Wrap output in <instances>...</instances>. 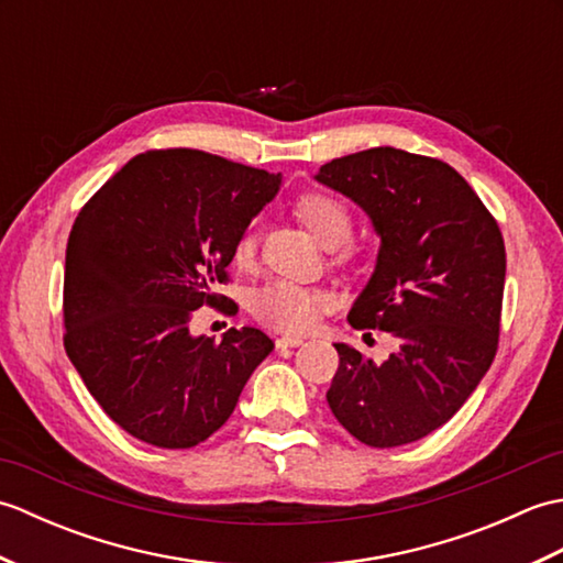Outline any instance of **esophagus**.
Masks as SVG:
<instances>
[{
  "label": "esophagus",
  "instance_id": "obj_1",
  "mask_svg": "<svg viewBox=\"0 0 563 563\" xmlns=\"http://www.w3.org/2000/svg\"><path fill=\"white\" fill-rule=\"evenodd\" d=\"M275 343H278V349H297V345L305 343V339L302 336H280Z\"/></svg>",
  "mask_w": 563,
  "mask_h": 563
}]
</instances>
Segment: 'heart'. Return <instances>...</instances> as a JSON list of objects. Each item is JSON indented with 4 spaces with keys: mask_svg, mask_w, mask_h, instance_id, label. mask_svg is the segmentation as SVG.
<instances>
[{
    "mask_svg": "<svg viewBox=\"0 0 563 563\" xmlns=\"http://www.w3.org/2000/svg\"><path fill=\"white\" fill-rule=\"evenodd\" d=\"M297 214L307 224V230L314 234L324 246H336L351 234V212L341 200L309 194L297 200ZM256 256V230L249 227L234 244V263L236 266H251ZM329 295L319 288L292 280H268L251 295V312L263 324L280 331H307L314 327L321 309L327 307Z\"/></svg>",
    "mask_w": 563,
    "mask_h": 563,
    "instance_id": "1",
    "label": "heart"
}]
</instances>
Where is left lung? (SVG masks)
Here are the masks:
<instances>
[{"label":"left lung","mask_w":563,"mask_h":563,"mask_svg":"<svg viewBox=\"0 0 563 563\" xmlns=\"http://www.w3.org/2000/svg\"><path fill=\"white\" fill-rule=\"evenodd\" d=\"M314 178L351 198L379 236L351 327L397 341L385 363L333 343L341 363L327 401L369 448L421 440L460 411L494 363L504 236L472 186L440 159L373 147L324 164Z\"/></svg>","instance_id":"obj_1"}]
</instances>
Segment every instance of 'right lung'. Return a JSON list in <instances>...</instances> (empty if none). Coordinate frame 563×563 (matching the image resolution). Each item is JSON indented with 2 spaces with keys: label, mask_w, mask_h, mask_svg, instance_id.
I'll return each instance as SVG.
<instances>
[{
  "label": "right lung",
  "mask_w": 563,
  "mask_h": 563,
  "mask_svg": "<svg viewBox=\"0 0 563 563\" xmlns=\"http://www.w3.org/2000/svg\"><path fill=\"white\" fill-rule=\"evenodd\" d=\"M268 174L200 150L137 154L71 227L65 351L125 433L166 450L208 440L273 351L254 327L194 336L218 305L236 239L280 190Z\"/></svg>",
  "instance_id": "1"
}]
</instances>
